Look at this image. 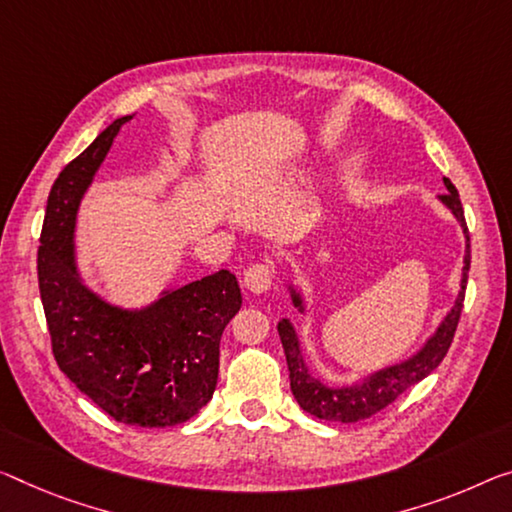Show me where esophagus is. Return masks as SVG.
<instances>
[{"instance_id": "esophagus-1", "label": "esophagus", "mask_w": 512, "mask_h": 512, "mask_svg": "<svg viewBox=\"0 0 512 512\" xmlns=\"http://www.w3.org/2000/svg\"><path fill=\"white\" fill-rule=\"evenodd\" d=\"M272 281H274V267L270 261L249 265V270L245 272V286L251 290V293H265V290H270Z\"/></svg>"}]
</instances>
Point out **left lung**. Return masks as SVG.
I'll return each mask as SVG.
<instances>
[{
	"label": "left lung",
	"instance_id": "8db88e82",
	"mask_svg": "<svg viewBox=\"0 0 512 512\" xmlns=\"http://www.w3.org/2000/svg\"><path fill=\"white\" fill-rule=\"evenodd\" d=\"M444 185L448 192L439 196V201L453 212V217L458 219L462 226V233H465V265H462L460 290H458V297H455V304L451 306V311L446 313V318L439 322L435 334L423 343V348L416 352V355L400 361V364L380 368V371H375L368 377H364V380L350 384V387H329V384L320 382L318 377H313L309 373V366H306V361L302 357L300 334H297L293 322L283 318L277 325V329H279L281 345L288 361L290 389H293V396L304 412L318 416V419L338 421V423H355L361 419H368V416H373L380 410H384L387 405H391L400 393L414 387L416 382H421L423 377H428L439 364H442L448 348H451L455 327H458L462 302H465L469 263H471L469 231L465 222V210H462V203H460V194L448 178H444ZM288 290H290V297H293V304L300 311H304L302 293H297L293 283H290Z\"/></svg>",
	"mask_w": 512,
	"mask_h": 512
}]
</instances>
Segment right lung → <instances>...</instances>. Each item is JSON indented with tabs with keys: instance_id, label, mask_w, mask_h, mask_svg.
Listing matches in <instances>:
<instances>
[{
	"instance_id": "add662e5",
	"label": "right lung",
	"mask_w": 512,
	"mask_h": 512,
	"mask_svg": "<svg viewBox=\"0 0 512 512\" xmlns=\"http://www.w3.org/2000/svg\"><path fill=\"white\" fill-rule=\"evenodd\" d=\"M130 119L107 125L54 180L38 247V288L54 359L68 380L119 423L167 428L190 421L215 393L219 341L242 295L235 274L219 270L162 290L144 309H123L82 281L77 210Z\"/></svg>"
}]
</instances>
